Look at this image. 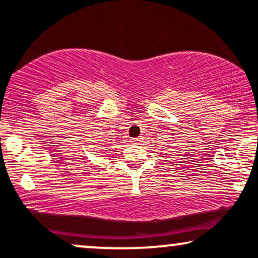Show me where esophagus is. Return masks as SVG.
Masks as SVG:
<instances>
[{
	"instance_id": "1",
	"label": "esophagus",
	"mask_w": 258,
	"mask_h": 258,
	"mask_svg": "<svg viewBox=\"0 0 258 258\" xmlns=\"http://www.w3.org/2000/svg\"><path fill=\"white\" fill-rule=\"evenodd\" d=\"M133 142H135V144H137V143L141 142V139H139V138H135V139H133Z\"/></svg>"
}]
</instances>
